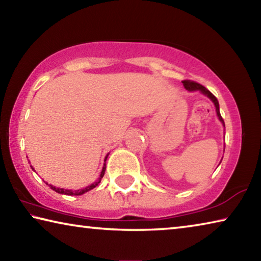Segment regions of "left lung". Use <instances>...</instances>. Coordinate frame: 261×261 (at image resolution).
Here are the masks:
<instances>
[{"label":"left lung","instance_id":"obj_1","mask_svg":"<svg viewBox=\"0 0 261 261\" xmlns=\"http://www.w3.org/2000/svg\"><path fill=\"white\" fill-rule=\"evenodd\" d=\"M182 83H183L184 87L187 88L188 91H190V92L200 91L202 94L207 95L212 101H213V103H214V106H215V109H216V114H218L219 120H220L221 123H222V124L224 125V121H223V118H222V116H221V114H220V107H219V101H218V99H216L215 96H214L213 94H212L211 92H210L208 90H207V88H206L205 86L200 85V84H198V83H196V82H192V81H183Z\"/></svg>","mask_w":261,"mask_h":261}]
</instances>
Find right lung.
Returning a JSON list of instances; mask_svg holds the SVG:
<instances>
[{
  "mask_svg": "<svg viewBox=\"0 0 261 261\" xmlns=\"http://www.w3.org/2000/svg\"><path fill=\"white\" fill-rule=\"evenodd\" d=\"M107 158H108V155L106 156V159H105V165H103V168H102V171H101V174H100V177H99V179L96 180L95 183H93V184H91L90 187H87V188H85V189H82V190H77V191H72V190H64V189H60V188H55V187H53V185H50V184H48V183H46L47 185H49L50 187V189H53L54 190L55 192H57V193H62V194H67V196H81V194H84L85 192H87V191H90V190H92V189H94L96 185H98L100 182H101V178L103 177V175H105V171H106V160H107ZM33 169V168H32Z\"/></svg>",
  "mask_w": 261,
  "mask_h": 261,
  "instance_id": "1",
  "label": "right lung"
}]
</instances>
